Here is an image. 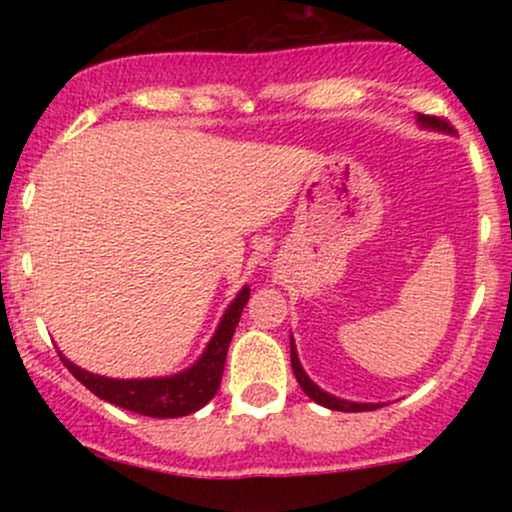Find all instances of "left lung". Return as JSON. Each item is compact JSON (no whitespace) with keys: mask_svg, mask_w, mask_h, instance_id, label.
I'll return each instance as SVG.
<instances>
[{"mask_svg":"<svg viewBox=\"0 0 512 512\" xmlns=\"http://www.w3.org/2000/svg\"><path fill=\"white\" fill-rule=\"evenodd\" d=\"M421 125L424 127H433V129H440V132H452V127L445 117H438V115H419ZM291 368H293V375H296L298 385L303 387V392L308 395L313 402L322 404V407L327 409H337V411H373L378 409L380 404H356V402H344V399H337L332 395H327V392H322L320 387H317L313 380L305 375V370L301 368V361H298V354H296V346H293V339H291Z\"/></svg>","mask_w":512,"mask_h":512,"instance_id":"1","label":"left lung"}]
</instances>
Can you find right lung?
<instances>
[{"label":"right lung","mask_w":512,"mask_h":512,"mask_svg":"<svg viewBox=\"0 0 512 512\" xmlns=\"http://www.w3.org/2000/svg\"><path fill=\"white\" fill-rule=\"evenodd\" d=\"M250 298V289L245 286L238 293L236 301L223 315L219 330L211 339L207 351L199 361L185 373L173 375V378H151V380H113L103 378V375H93L88 370H81L72 361L62 358L69 373L79 380L81 385L88 387L96 397L105 402L115 404V407L129 409L134 414L154 416V419H175V416H187L192 411L202 409L211 397L216 395L221 385L223 366H226L228 344H231L233 332L243 313L245 303Z\"/></svg>","instance_id":"1"}]
</instances>
